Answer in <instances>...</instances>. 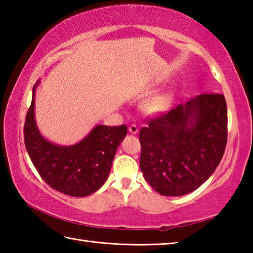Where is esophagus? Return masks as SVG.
I'll use <instances>...</instances> for the list:
<instances>
[{
	"mask_svg": "<svg viewBox=\"0 0 253 253\" xmlns=\"http://www.w3.org/2000/svg\"><path fill=\"white\" fill-rule=\"evenodd\" d=\"M128 130H129L130 134H134L135 135V134H137V132H138V128H137V126L132 124V125H130L129 127H128Z\"/></svg>",
	"mask_w": 253,
	"mask_h": 253,
	"instance_id": "1",
	"label": "esophagus"
}]
</instances>
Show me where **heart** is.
<instances>
[{
	"instance_id": "obj_1",
	"label": "heart",
	"mask_w": 253,
	"mask_h": 253,
	"mask_svg": "<svg viewBox=\"0 0 253 253\" xmlns=\"http://www.w3.org/2000/svg\"><path fill=\"white\" fill-rule=\"evenodd\" d=\"M169 104V100L168 96L157 93V95L148 98L147 101L145 102V110L149 115H161L168 110Z\"/></svg>"
}]
</instances>
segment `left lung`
Segmentation results:
<instances>
[{"instance_id":"8db88e82","label":"left lung","mask_w":253,"mask_h":253,"mask_svg":"<svg viewBox=\"0 0 253 253\" xmlns=\"http://www.w3.org/2000/svg\"><path fill=\"white\" fill-rule=\"evenodd\" d=\"M228 113L222 93H201L154 117L139 131V166L165 196H182L211 176L224 154Z\"/></svg>"}]
</instances>
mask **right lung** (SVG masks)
I'll return each mask as SVG.
<instances>
[{"instance_id": "add662e5", "label": "right lung", "mask_w": 253, "mask_h": 253, "mask_svg": "<svg viewBox=\"0 0 253 253\" xmlns=\"http://www.w3.org/2000/svg\"><path fill=\"white\" fill-rule=\"evenodd\" d=\"M33 87L31 106L24 124V143L34 168L54 190L77 198L90 195L104 185L115 154L127 135V126L98 125L79 143L61 146L46 140L34 118Z\"/></svg>"}]
</instances>
